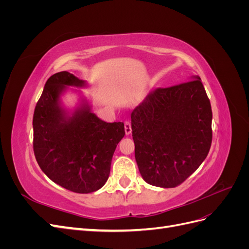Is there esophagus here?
<instances>
[{
  "label": "esophagus",
  "mask_w": 249,
  "mask_h": 249,
  "mask_svg": "<svg viewBox=\"0 0 249 249\" xmlns=\"http://www.w3.org/2000/svg\"><path fill=\"white\" fill-rule=\"evenodd\" d=\"M124 131L126 135H130L132 133V126H131V123L129 120H125L124 122Z\"/></svg>",
  "instance_id": "esophagus-1"
}]
</instances>
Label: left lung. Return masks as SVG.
I'll return each instance as SVG.
<instances>
[{
	"mask_svg": "<svg viewBox=\"0 0 249 249\" xmlns=\"http://www.w3.org/2000/svg\"><path fill=\"white\" fill-rule=\"evenodd\" d=\"M135 158L146 183L175 188L206 159L212 109L199 77L150 91L131 114Z\"/></svg>",
	"mask_w": 249,
	"mask_h": 249,
	"instance_id": "1",
	"label": "left lung"
}]
</instances>
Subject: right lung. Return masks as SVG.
I'll return each instance as SVG.
<instances>
[{
    "label": "right lung",
    "instance_id": "obj_1",
    "mask_svg": "<svg viewBox=\"0 0 249 249\" xmlns=\"http://www.w3.org/2000/svg\"><path fill=\"white\" fill-rule=\"evenodd\" d=\"M64 85H84L69 71L49 78L33 115V149L41 170L65 189L91 193L110 175L113 154L124 136V123H106L88 107L65 116L59 107Z\"/></svg>",
    "mask_w": 249,
    "mask_h": 249
}]
</instances>
